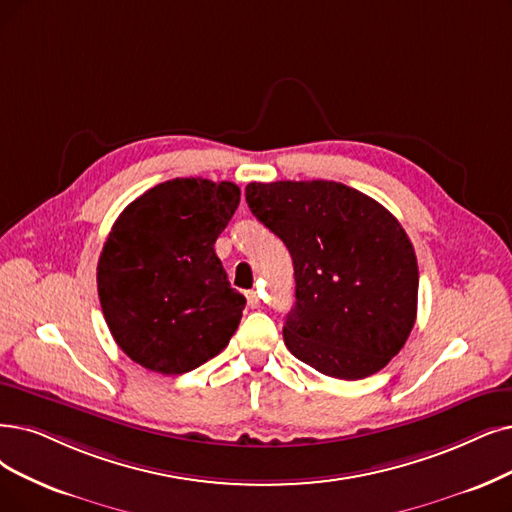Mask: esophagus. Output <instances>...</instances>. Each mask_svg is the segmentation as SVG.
Here are the masks:
<instances>
[{"label": "esophagus", "instance_id": "obj_1", "mask_svg": "<svg viewBox=\"0 0 512 512\" xmlns=\"http://www.w3.org/2000/svg\"><path fill=\"white\" fill-rule=\"evenodd\" d=\"M245 298H248V306H252V309H258L260 298H258L256 292H248V294H245Z\"/></svg>", "mask_w": 512, "mask_h": 512}]
</instances>
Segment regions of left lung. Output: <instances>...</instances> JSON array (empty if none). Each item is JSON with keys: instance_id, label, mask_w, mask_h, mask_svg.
I'll return each mask as SVG.
<instances>
[{"instance_id": "1", "label": "left lung", "mask_w": 512, "mask_h": 512, "mask_svg": "<svg viewBox=\"0 0 512 512\" xmlns=\"http://www.w3.org/2000/svg\"><path fill=\"white\" fill-rule=\"evenodd\" d=\"M245 201L294 262L296 302L283 325L290 353L340 380L380 372L418 311V262L399 220L334 180L250 182Z\"/></svg>"}]
</instances>
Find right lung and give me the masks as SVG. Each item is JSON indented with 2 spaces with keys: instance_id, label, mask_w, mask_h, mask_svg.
<instances>
[{
  "instance_id": "1",
  "label": "right lung",
  "mask_w": 512,
  "mask_h": 512,
  "mask_svg": "<svg viewBox=\"0 0 512 512\" xmlns=\"http://www.w3.org/2000/svg\"><path fill=\"white\" fill-rule=\"evenodd\" d=\"M239 187L174 178L119 214L98 258V298L132 361L185 374L216 357L241 321L245 298L214 252L239 206Z\"/></svg>"
}]
</instances>
